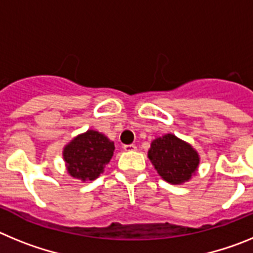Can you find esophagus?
Wrapping results in <instances>:
<instances>
[{"instance_id": "34e87169", "label": "esophagus", "mask_w": 253, "mask_h": 253, "mask_svg": "<svg viewBox=\"0 0 253 253\" xmlns=\"http://www.w3.org/2000/svg\"><path fill=\"white\" fill-rule=\"evenodd\" d=\"M124 151H126V152L137 151V146H135V144H125V146H124Z\"/></svg>"}]
</instances>
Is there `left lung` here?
Returning <instances> with one entry per match:
<instances>
[{
	"label": "left lung",
	"mask_w": 253,
	"mask_h": 253,
	"mask_svg": "<svg viewBox=\"0 0 253 253\" xmlns=\"http://www.w3.org/2000/svg\"><path fill=\"white\" fill-rule=\"evenodd\" d=\"M148 158L158 175L172 185L189 181L200 162L198 152L173 134H165L152 140Z\"/></svg>",
	"instance_id": "1"
}]
</instances>
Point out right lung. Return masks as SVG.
I'll return each instance as SVG.
<instances>
[{"label":"right lung","mask_w":253,"mask_h":253,"mask_svg":"<svg viewBox=\"0 0 253 253\" xmlns=\"http://www.w3.org/2000/svg\"><path fill=\"white\" fill-rule=\"evenodd\" d=\"M114 142L102 133L87 130L73 138L64 147L63 158L67 171L82 181L95 180L104 172L114 154Z\"/></svg>","instance_id":"right-lung-1"}]
</instances>
